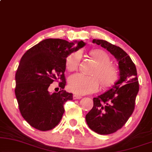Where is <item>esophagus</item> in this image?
Returning a JSON list of instances; mask_svg holds the SVG:
<instances>
[{
  "instance_id": "34e87169",
  "label": "esophagus",
  "mask_w": 152,
  "mask_h": 152,
  "mask_svg": "<svg viewBox=\"0 0 152 152\" xmlns=\"http://www.w3.org/2000/svg\"><path fill=\"white\" fill-rule=\"evenodd\" d=\"M81 98H82V96H80V95L74 94V96H73V99H80Z\"/></svg>"
}]
</instances>
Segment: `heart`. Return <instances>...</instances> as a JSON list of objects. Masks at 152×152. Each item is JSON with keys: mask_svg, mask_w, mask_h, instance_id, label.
<instances>
[{"mask_svg": "<svg viewBox=\"0 0 152 152\" xmlns=\"http://www.w3.org/2000/svg\"><path fill=\"white\" fill-rule=\"evenodd\" d=\"M90 56L96 64L91 73L92 76H86L80 74L71 76L68 80V89L77 95H83L98 90L99 82L104 88L109 87L116 81L117 71L110 63V58L102 50H93ZM81 59V52H73L66 59V67L69 72L76 71Z\"/></svg>", "mask_w": 152, "mask_h": 152, "instance_id": "1", "label": "heart"}]
</instances>
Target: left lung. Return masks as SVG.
I'll return each instance as SVG.
<instances>
[{
  "label": "left lung",
  "mask_w": 152,
  "mask_h": 152,
  "mask_svg": "<svg viewBox=\"0 0 152 152\" xmlns=\"http://www.w3.org/2000/svg\"><path fill=\"white\" fill-rule=\"evenodd\" d=\"M110 53L118 62L120 78L104 94L93 99L94 106L86 115L87 124L101 135L115 133L126 124L135 108L139 91L135 65L119 46L102 39L92 40Z\"/></svg>",
  "instance_id": "1"
}]
</instances>
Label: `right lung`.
Masks as SVG:
<instances>
[{"instance_id": "obj_1", "label": "right lung", "mask_w": 152, "mask_h": 152, "mask_svg": "<svg viewBox=\"0 0 152 152\" xmlns=\"http://www.w3.org/2000/svg\"><path fill=\"white\" fill-rule=\"evenodd\" d=\"M85 45L83 41L50 38L32 46L22 56L16 73L15 92L22 117L31 126L48 131L61 120L64 103L73 99L72 93L63 90L66 58ZM55 80H61L62 90L50 93L48 88Z\"/></svg>"}]
</instances>
